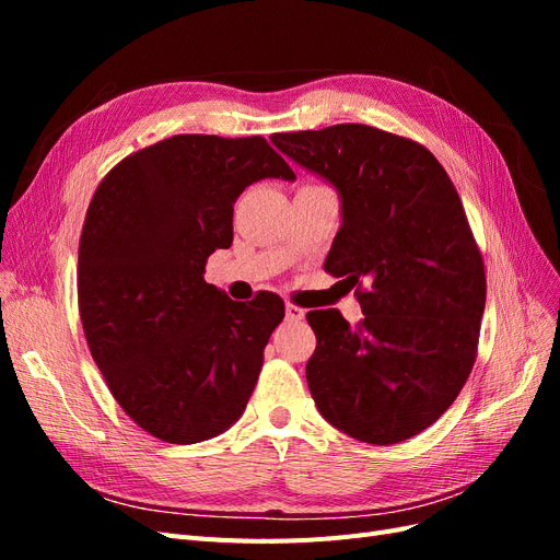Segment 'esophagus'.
Masks as SVG:
<instances>
[{
	"label": "esophagus",
	"instance_id": "1",
	"mask_svg": "<svg viewBox=\"0 0 560 560\" xmlns=\"http://www.w3.org/2000/svg\"><path fill=\"white\" fill-rule=\"evenodd\" d=\"M284 313H287V319H294V322H299V319L306 317V311H303L301 306H296V303H287V306H284Z\"/></svg>",
	"mask_w": 560,
	"mask_h": 560
}]
</instances>
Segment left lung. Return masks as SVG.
Wrapping results in <instances>:
<instances>
[{
  "mask_svg": "<svg viewBox=\"0 0 560 560\" xmlns=\"http://www.w3.org/2000/svg\"><path fill=\"white\" fill-rule=\"evenodd\" d=\"M270 140L329 179L343 226L325 270L354 287L364 319L311 311V395L334 428L366 444L428 430L460 395L479 350L486 270L463 200L430 149L364 124Z\"/></svg>",
  "mask_w": 560,
  "mask_h": 560,
  "instance_id": "8db88e82",
  "label": "left lung"
}]
</instances>
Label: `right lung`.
I'll return each mask as SVG.
<instances>
[{"label": "right lung", "instance_id": "right-lung-1", "mask_svg": "<svg viewBox=\"0 0 560 560\" xmlns=\"http://www.w3.org/2000/svg\"><path fill=\"white\" fill-rule=\"evenodd\" d=\"M294 171L261 135H173L118 161L83 219L79 315L109 393L167 444L222 434L245 411L284 301H231L206 282L233 243V202Z\"/></svg>", "mask_w": 560, "mask_h": 560}]
</instances>
